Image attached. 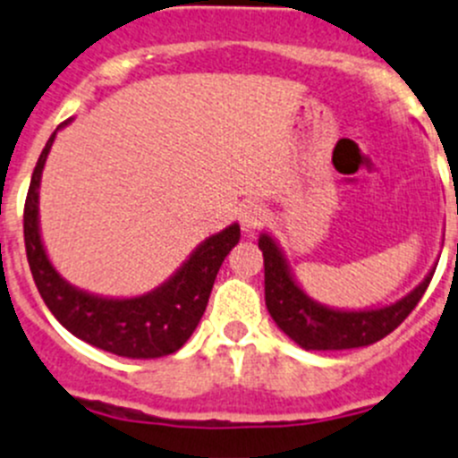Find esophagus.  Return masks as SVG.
Returning a JSON list of instances; mask_svg holds the SVG:
<instances>
[{
	"label": "esophagus",
	"instance_id": "1",
	"mask_svg": "<svg viewBox=\"0 0 458 458\" xmlns=\"http://www.w3.org/2000/svg\"><path fill=\"white\" fill-rule=\"evenodd\" d=\"M266 221V208L261 206V203H248V206L242 208V212H239V224H242V228L246 230V233H255L257 228H261Z\"/></svg>",
	"mask_w": 458,
	"mask_h": 458
}]
</instances>
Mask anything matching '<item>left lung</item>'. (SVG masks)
Segmentation results:
<instances>
[{
	"instance_id": "obj_1",
	"label": "left lung",
	"mask_w": 458,
	"mask_h": 458,
	"mask_svg": "<svg viewBox=\"0 0 458 458\" xmlns=\"http://www.w3.org/2000/svg\"><path fill=\"white\" fill-rule=\"evenodd\" d=\"M259 248L264 252V291L270 318L300 347L313 352H340L383 340L416 309L434 275L432 270L410 295L385 309L333 310L319 306L297 286L268 234H261Z\"/></svg>"
}]
</instances>
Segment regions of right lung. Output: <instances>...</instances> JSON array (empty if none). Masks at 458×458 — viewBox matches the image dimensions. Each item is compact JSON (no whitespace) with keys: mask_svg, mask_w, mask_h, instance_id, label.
<instances>
[{"mask_svg":"<svg viewBox=\"0 0 458 458\" xmlns=\"http://www.w3.org/2000/svg\"><path fill=\"white\" fill-rule=\"evenodd\" d=\"M53 139L55 134L39 154L24 203L26 259L44 304L62 327L102 352L125 358H161L179 352L206 310L212 284L225 255L237 246L239 225H228L219 234L206 239L170 282L148 295L106 300L78 291L55 273L39 239V176Z\"/></svg>","mask_w":458,"mask_h":458,"instance_id":"add662e5","label":"right lung"}]
</instances>
